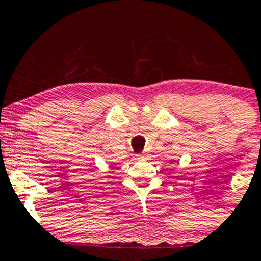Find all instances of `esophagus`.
Segmentation results:
<instances>
[{"label":"esophagus","mask_w":261,"mask_h":261,"mask_svg":"<svg viewBox=\"0 0 261 261\" xmlns=\"http://www.w3.org/2000/svg\"><path fill=\"white\" fill-rule=\"evenodd\" d=\"M138 157L139 159H144V157H146V153H139Z\"/></svg>","instance_id":"esophagus-1"}]
</instances>
